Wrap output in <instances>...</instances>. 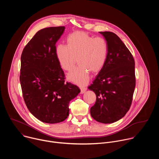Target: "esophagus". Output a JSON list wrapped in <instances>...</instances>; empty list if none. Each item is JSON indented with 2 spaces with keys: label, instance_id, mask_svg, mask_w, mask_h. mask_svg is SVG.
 <instances>
[{
  "label": "esophagus",
  "instance_id": "34e87169",
  "mask_svg": "<svg viewBox=\"0 0 159 159\" xmlns=\"http://www.w3.org/2000/svg\"><path fill=\"white\" fill-rule=\"evenodd\" d=\"M87 90V87H80V93L81 94H84Z\"/></svg>",
  "mask_w": 159,
  "mask_h": 159
}]
</instances>
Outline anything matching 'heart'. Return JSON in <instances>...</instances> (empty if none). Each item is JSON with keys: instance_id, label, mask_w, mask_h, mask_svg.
<instances>
[{"instance_id": "1", "label": "heart", "mask_w": 159, "mask_h": 159, "mask_svg": "<svg viewBox=\"0 0 159 159\" xmlns=\"http://www.w3.org/2000/svg\"><path fill=\"white\" fill-rule=\"evenodd\" d=\"M66 44H58L55 50L56 58L64 70H72L77 58V67L69 73L67 78L80 85L86 84L90 72H99L108 56L107 41L101 37L94 38L83 31H75L67 36Z\"/></svg>"}]
</instances>
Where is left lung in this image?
Wrapping results in <instances>:
<instances>
[{"label":"left lung","mask_w":159,"mask_h":159,"mask_svg":"<svg viewBox=\"0 0 159 159\" xmlns=\"http://www.w3.org/2000/svg\"><path fill=\"white\" fill-rule=\"evenodd\" d=\"M108 44V56L102 69L88 89L96 95L90 115L102 123L116 122L126 114L135 87L134 60L121 39L114 33L99 32Z\"/></svg>","instance_id":"1"}]
</instances>
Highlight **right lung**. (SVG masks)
<instances>
[{"label": "right lung", "instance_id": "add662e5", "mask_svg": "<svg viewBox=\"0 0 159 159\" xmlns=\"http://www.w3.org/2000/svg\"><path fill=\"white\" fill-rule=\"evenodd\" d=\"M64 26L38 31L22 51L20 82L22 96L31 114L41 121L54 124L69 115V104L80 92L65 74L55 55V44Z\"/></svg>", "mask_w": 159, "mask_h": 159}]
</instances>
